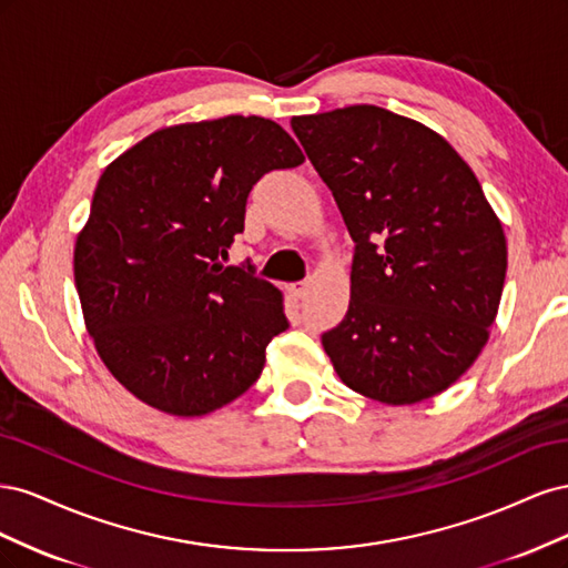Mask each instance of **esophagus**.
<instances>
[{
	"label": "esophagus",
	"instance_id": "34e87169",
	"mask_svg": "<svg viewBox=\"0 0 568 568\" xmlns=\"http://www.w3.org/2000/svg\"><path fill=\"white\" fill-rule=\"evenodd\" d=\"M307 291H311V284H307V282H298V284H291L288 286V294L294 296V298H298V301H303L307 296Z\"/></svg>",
	"mask_w": 568,
	"mask_h": 568
}]
</instances>
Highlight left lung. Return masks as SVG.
<instances>
[{"mask_svg":"<svg viewBox=\"0 0 568 568\" xmlns=\"http://www.w3.org/2000/svg\"><path fill=\"white\" fill-rule=\"evenodd\" d=\"M355 242L351 305L322 334L341 382L386 405L434 398L490 336L507 272L503 222L438 132L359 104L291 118Z\"/></svg>","mask_w":568,"mask_h":568,"instance_id":"8db88e82","label":"left lung"}]
</instances>
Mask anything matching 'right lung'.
Returning a JSON list of instances; mask_svg holds the SVG:
<instances>
[{
    "label": "right lung",
    "mask_w": 568,
    "mask_h": 568,
    "mask_svg": "<svg viewBox=\"0 0 568 568\" xmlns=\"http://www.w3.org/2000/svg\"><path fill=\"white\" fill-rule=\"evenodd\" d=\"M305 161L261 115L156 130L99 178L73 270L99 357L134 398L203 417L246 393L286 332L282 291L225 267L265 173Z\"/></svg>",
    "instance_id": "right-lung-1"
}]
</instances>
